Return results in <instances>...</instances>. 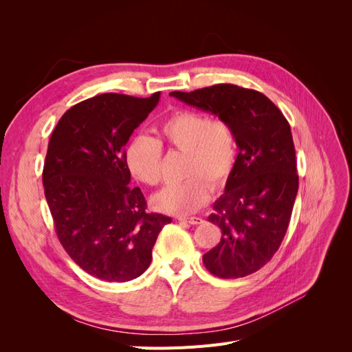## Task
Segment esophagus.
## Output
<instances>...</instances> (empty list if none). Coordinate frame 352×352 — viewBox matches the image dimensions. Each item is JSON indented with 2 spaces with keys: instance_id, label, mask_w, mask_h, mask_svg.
Returning a JSON list of instances; mask_svg holds the SVG:
<instances>
[{
  "instance_id": "1",
  "label": "esophagus",
  "mask_w": 352,
  "mask_h": 352,
  "mask_svg": "<svg viewBox=\"0 0 352 352\" xmlns=\"http://www.w3.org/2000/svg\"><path fill=\"white\" fill-rule=\"evenodd\" d=\"M179 221H184V223H189V225H199V223H202V219L201 217H186V216H180L177 217Z\"/></svg>"
}]
</instances>
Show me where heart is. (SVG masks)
<instances>
[{
    "label": "heart",
    "mask_w": 352,
    "mask_h": 352,
    "mask_svg": "<svg viewBox=\"0 0 352 352\" xmlns=\"http://www.w3.org/2000/svg\"><path fill=\"white\" fill-rule=\"evenodd\" d=\"M158 140L136 136L127 144L124 162L131 175L154 186L162 179V146L185 153L184 182L163 188L153 206L167 214H190L210 199L212 186L229 179L236 163L238 145L232 126L223 119H208L195 110H177L158 126Z\"/></svg>",
    "instance_id": "1"
}]
</instances>
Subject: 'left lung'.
Segmentation results:
<instances>
[{
    "mask_svg": "<svg viewBox=\"0 0 352 352\" xmlns=\"http://www.w3.org/2000/svg\"><path fill=\"white\" fill-rule=\"evenodd\" d=\"M170 95L226 120L235 132L236 163L208 216L221 239L202 263L217 278H245L272 260L289 226L298 192L291 126L265 95L236 85Z\"/></svg>",
    "mask_w": 352,
    "mask_h": 352,
    "instance_id": "1",
    "label": "left lung"
}]
</instances>
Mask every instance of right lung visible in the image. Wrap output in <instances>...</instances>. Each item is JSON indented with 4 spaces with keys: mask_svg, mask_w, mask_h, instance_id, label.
I'll list each match as a JSON object with an SVG mask.
<instances>
[{
    "mask_svg": "<svg viewBox=\"0 0 352 352\" xmlns=\"http://www.w3.org/2000/svg\"><path fill=\"white\" fill-rule=\"evenodd\" d=\"M160 101L101 94L69 109L48 142L42 182L57 236L80 269L105 282L141 276L172 219L146 212L124 146Z\"/></svg>",
    "mask_w": 352,
    "mask_h": 352,
    "instance_id": "1",
    "label": "right lung"
}]
</instances>
